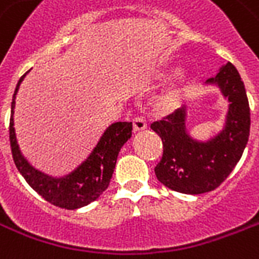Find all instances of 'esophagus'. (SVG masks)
Listing matches in <instances>:
<instances>
[{"mask_svg": "<svg viewBox=\"0 0 259 259\" xmlns=\"http://www.w3.org/2000/svg\"><path fill=\"white\" fill-rule=\"evenodd\" d=\"M147 129V122L141 116H136L133 119V130L134 132H141Z\"/></svg>", "mask_w": 259, "mask_h": 259, "instance_id": "34e87169", "label": "esophagus"}]
</instances>
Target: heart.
<instances>
[{"instance_id":"heart-1","label":"heart","mask_w":259,"mask_h":259,"mask_svg":"<svg viewBox=\"0 0 259 259\" xmlns=\"http://www.w3.org/2000/svg\"><path fill=\"white\" fill-rule=\"evenodd\" d=\"M186 76L181 74L178 80L167 87L155 100V110L159 114H168L181 104L183 95L186 92Z\"/></svg>"}]
</instances>
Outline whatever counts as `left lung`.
<instances>
[{"label":"left lung","mask_w":259,"mask_h":259,"mask_svg":"<svg viewBox=\"0 0 259 259\" xmlns=\"http://www.w3.org/2000/svg\"><path fill=\"white\" fill-rule=\"evenodd\" d=\"M206 82L220 87L231 103L226 126L216 137L202 143L187 134L186 106L151 125L163 143L156 178L171 190L185 194H202L220 186L240 160L250 134L248 99L234 65L227 62Z\"/></svg>","instance_id":"obj_1"}]
</instances>
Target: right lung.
Listing matches in <instances>:
<instances>
[{"mask_svg":"<svg viewBox=\"0 0 259 259\" xmlns=\"http://www.w3.org/2000/svg\"><path fill=\"white\" fill-rule=\"evenodd\" d=\"M27 74V73H25ZM25 74L20 77L12 99L9 140L13 160L29 186L50 204L64 209H78L98 200L110 185L116 157L123 144L132 137V122H115L108 126L88 159L66 177L53 178L40 172L25 160L16 141L13 108L16 94Z\"/></svg>","mask_w":259,"mask_h":259,"instance_id":"add662e5","label":"right lung"}]
</instances>
